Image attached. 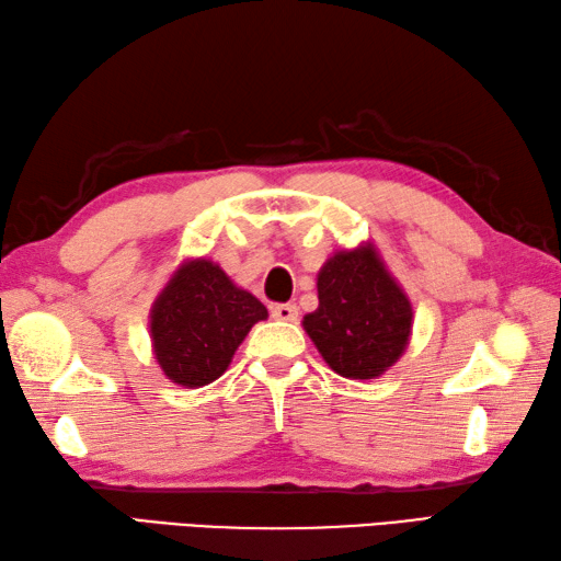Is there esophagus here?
Listing matches in <instances>:
<instances>
[{
  "label": "esophagus",
  "instance_id": "34e87169",
  "mask_svg": "<svg viewBox=\"0 0 561 561\" xmlns=\"http://www.w3.org/2000/svg\"><path fill=\"white\" fill-rule=\"evenodd\" d=\"M271 317L278 319V322H297V307L290 305V302L273 305L271 307Z\"/></svg>",
  "mask_w": 561,
  "mask_h": 561
}]
</instances>
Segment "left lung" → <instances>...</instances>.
Wrapping results in <instances>:
<instances>
[{
  "instance_id": "left-lung-1",
  "label": "left lung",
  "mask_w": 561,
  "mask_h": 561,
  "mask_svg": "<svg viewBox=\"0 0 561 561\" xmlns=\"http://www.w3.org/2000/svg\"><path fill=\"white\" fill-rule=\"evenodd\" d=\"M319 307L302 327L334 373L373 380L402 356L414 310L370 242L341 249L317 276Z\"/></svg>"
}]
</instances>
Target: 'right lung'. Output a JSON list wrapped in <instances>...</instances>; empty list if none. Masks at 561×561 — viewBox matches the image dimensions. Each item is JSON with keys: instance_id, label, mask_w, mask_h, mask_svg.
<instances>
[{"instance_id": "1", "label": "right lung", "mask_w": 561, "mask_h": 561, "mask_svg": "<svg viewBox=\"0 0 561 561\" xmlns=\"http://www.w3.org/2000/svg\"><path fill=\"white\" fill-rule=\"evenodd\" d=\"M266 317L215 261L186 259L150 310L154 358L171 382L196 390L227 370L249 329Z\"/></svg>"}]
</instances>
